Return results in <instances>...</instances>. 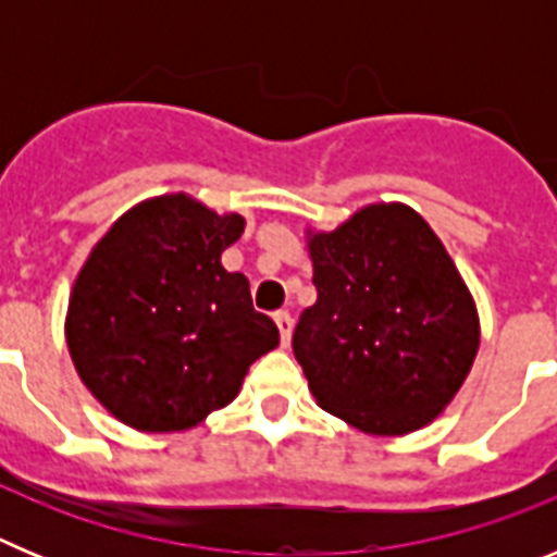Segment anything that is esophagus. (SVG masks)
Listing matches in <instances>:
<instances>
[{
    "label": "esophagus",
    "instance_id": "1",
    "mask_svg": "<svg viewBox=\"0 0 557 557\" xmlns=\"http://www.w3.org/2000/svg\"><path fill=\"white\" fill-rule=\"evenodd\" d=\"M275 326H278V332H282V346L287 348L289 346V334H293V318H289V312H275Z\"/></svg>",
    "mask_w": 557,
    "mask_h": 557
}]
</instances>
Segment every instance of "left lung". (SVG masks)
Returning a JSON list of instances; mask_svg holds the SVG:
<instances>
[{"label":"left lung","mask_w":557,"mask_h":557,"mask_svg":"<svg viewBox=\"0 0 557 557\" xmlns=\"http://www.w3.org/2000/svg\"><path fill=\"white\" fill-rule=\"evenodd\" d=\"M318 301L293 334L314 401L359 432L410 435L449 407L474 366L471 289L416 209L371 203L307 228Z\"/></svg>","instance_id":"1"}]
</instances>
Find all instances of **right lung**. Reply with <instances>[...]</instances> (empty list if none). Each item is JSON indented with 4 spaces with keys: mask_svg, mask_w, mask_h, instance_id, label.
<instances>
[{
    "mask_svg": "<svg viewBox=\"0 0 557 557\" xmlns=\"http://www.w3.org/2000/svg\"><path fill=\"white\" fill-rule=\"evenodd\" d=\"M245 231L186 191L127 209L91 248L66 346L91 396L131 430L184 432L231 405L278 329L220 256Z\"/></svg>",
    "mask_w": 557,
    "mask_h": 557,
    "instance_id": "right-lung-1",
    "label": "right lung"
}]
</instances>
